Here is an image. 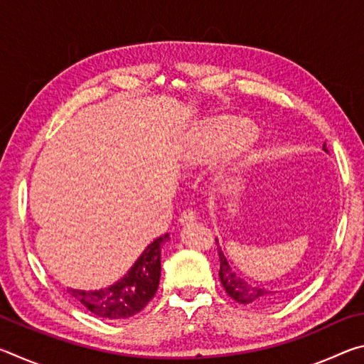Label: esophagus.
<instances>
[{"label": "esophagus", "instance_id": "1", "mask_svg": "<svg viewBox=\"0 0 364 364\" xmlns=\"http://www.w3.org/2000/svg\"><path fill=\"white\" fill-rule=\"evenodd\" d=\"M178 221H180L181 225H193V223H196V221H197V215L193 210H184L180 215V220H178Z\"/></svg>", "mask_w": 364, "mask_h": 364}]
</instances>
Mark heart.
<instances>
[{
	"label": "heart",
	"mask_w": 364,
	"mask_h": 364,
	"mask_svg": "<svg viewBox=\"0 0 364 364\" xmlns=\"http://www.w3.org/2000/svg\"><path fill=\"white\" fill-rule=\"evenodd\" d=\"M252 134V127L245 120L241 119H226L218 122L215 127L213 134L208 139L197 141V143L188 151V162L199 164L215 154L225 152L231 147L241 144ZM247 156L239 160V165L247 162Z\"/></svg>",
	"instance_id": "heart-1"
}]
</instances>
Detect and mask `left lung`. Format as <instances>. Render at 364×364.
I'll use <instances>...</instances> for the list:
<instances>
[{
	"label": "left lung",
	"instance_id": "left-lung-1",
	"mask_svg": "<svg viewBox=\"0 0 364 364\" xmlns=\"http://www.w3.org/2000/svg\"><path fill=\"white\" fill-rule=\"evenodd\" d=\"M323 149L328 151L326 149V144L323 146ZM218 257H220V273H218L220 281L231 299L239 301V304H245V305L273 304L276 299L273 292L252 286L247 281H244L241 276L234 273L230 267V263L226 262L223 252H221L220 249H218Z\"/></svg>",
	"mask_w": 364,
	"mask_h": 364
}]
</instances>
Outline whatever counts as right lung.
<instances>
[{"label": "right lung", "instance_id": "1", "mask_svg": "<svg viewBox=\"0 0 364 364\" xmlns=\"http://www.w3.org/2000/svg\"><path fill=\"white\" fill-rule=\"evenodd\" d=\"M167 241L168 234H165L147 245L132 269L114 286L90 292L67 289V292L91 313L101 318L123 319L136 315L157 292L160 279V249Z\"/></svg>", "mask_w": 364, "mask_h": 364}]
</instances>
